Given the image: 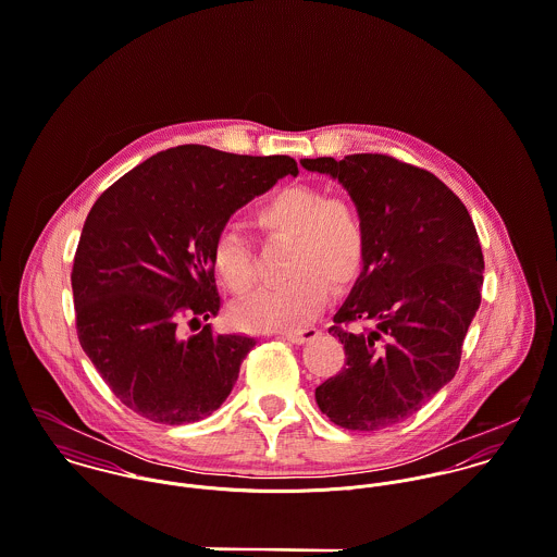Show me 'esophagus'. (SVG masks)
<instances>
[{
  "mask_svg": "<svg viewBox=\"0 0 557 557\" xmlns=\"http://www.w3.org/2000/svg\"><path fill=\"white\" fill-rule=\"evenodd\" d=\"M318 327H305V330H294V332H283V338H287L289 343H296V345H302L307 341H313L318 338Z\"/></svg>",
  "mask_w": 557,
  "mask_h": 557,
  "instance_id": "34e87169",
  "label": "esophagus"
}]
</instances>
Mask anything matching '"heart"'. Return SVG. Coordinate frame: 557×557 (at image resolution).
I'll list each match as a JSON object with an SVG mask.
<instances>
[{
    "label": "heart",
    "instance_id": "b5f03b06",
    "mask_svg": "<svg viewBox=\"0 0 557 557\" xmlns=\"http://www.w3.org/2000/svg\"><path fill=\"white\" fill-rule=\"evenodd\" d=\"M252 221L270 239H287L278 285L261 287L234 309L242 327L255 332L296 330L318 315L334 292L351 285L367 261V225L360 210L318 186L289 184L265 197ZM212 268L232 294H246L257 281L250 242L223 230L212 244Z\"/></svg>",
    "mask_w": 557,
    "mask_h": 557
}]
</instances>
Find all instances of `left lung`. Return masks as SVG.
Returning <instances> with one entry per match:
<instances>
[{"label":"left lung","mask_w":557,"mask_h":557,"mask_svg":"<svg viewBox=\"0 0 557 557\" xmlns=\"http://www.w3.org/2000/svg\"><path fill=\"white\" fill-rule=\"evenodd\" d=\"M300 164L343 184L369 238L364 268L327 330L343 343L345 367L315 398L334 424L380 431L416 413L459 369L482 289L476 227L426 169L386 154Z\"/></svg>","instance_id":"obj_1"}]
</instances>
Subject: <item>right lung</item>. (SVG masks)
I'll return each instance as SVG.
<instances>
[{
  "label": "right lung",
  "mask_w": 557,
  "mask_h": 557,
  "mask_svg": "<svg viewBox=\"0 0 557 557\" xmlns=\"http://www.w3.org/2000/svg\"><path fill=\"white\" fill-rule=\"evenodd\" d=\"M289 157L177 146L137 164L91 206L73 263L81 347L135 413L186 424L230 397L255 347L242 334L186 325L221 309L212 244L230 216L283 175Z\"/></svg>",
  "instance_id": "obj_1"
}]
</instances>
